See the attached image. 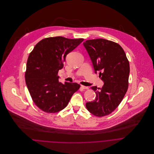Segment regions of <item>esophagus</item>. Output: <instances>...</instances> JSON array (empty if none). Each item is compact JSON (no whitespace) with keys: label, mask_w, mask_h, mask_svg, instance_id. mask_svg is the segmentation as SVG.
<instances>
[{"label":"esophagus","mask_w":154,"mask_h":154,"mask_svg":"<svg viewBox=\"0 0 154 154\" xmlns=\"http://www.w3.org/2000/svg\"><path fill=\"white\" fill-rule=\"evenodd\" d=\"M81 88L84 89H88L89 87H85V86H84V85H81Z\"/></svg>","instance_id":"obj_1"}]
</instances>
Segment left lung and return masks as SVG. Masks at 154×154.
I'll list each match as a JSON object with an SVG mask.
<instances>
[{
    "label": "left lung",
    "mask_w": 154,
    "mask_h": 154,
    "mask_svg": "<svg viewBox=\"0 0 154 154\" xmlns=\"http://www.w3.org/2000/svg\"><path fill=\"white\" fill-rule=\"evenodd\" d=\"M84 45L91 58L95 72L104 82L101 88H91L97 97L86 103L87 110L94 116L110 114L123 100L129 86L130 66L126 53L117 43L99 38L89 40Z\"/></svg>",
    "instance_id": "8db88e82"
}]
</instances>
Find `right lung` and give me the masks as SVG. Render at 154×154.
I'll return each mask as SVG.
<instances>
[{
	"instance_id": "right-lung-1",
	"label": "right lung",
	"mask_w": 154,
	"mask_h": 154,
	"mask_svg": "<svg viewBox=\"0 0 154 154\" xmlns=\"http://www.w3.org/2000/svg\"><path fill=\"white\" fill-rule=\"evenodd\" d=\"M83 41L60 36L45 38L29 53L25 82L32 101L44 112L54 113L64 109L80 88L76 83L59 82L57 74L63 67L66 55Z\"/></svg>"
}]
</instances>
